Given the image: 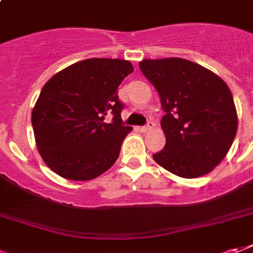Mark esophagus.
<instances>
[{
    "label": "esophagus",
    "mask_w": 253,
    "mask_h": 253,
    "mask_svg": "<svg viewBox=\"0 0 253 253\" xmlns=\"http://www.w3.org/2000/svg\"><path fill=\"white\" fill-rule=\"evenodd\" d=\"M155 124L152 123V121H149V123H147L145 125H143V126H140L139 130L140 132H148V130H151V129H154Z\"/></svg>",
    "instance_id": "obj_1"
}]
</instances>
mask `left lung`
Returning <instances> with one entry per match:
<instances>
[{
  "mask_svg": "<svg viewBox=\"0 0 253 253\" xmlns=\"http://www.w3.org/2000/svg\"><path fill=\"white\" fill-rule=\"evenodd\" d=\"M139 66L166 112L160 121L166 145L154 160L180 178L209 174L226 156L237 132L228 84L186 59H144Z\"/></svg>",
  "mask_w": 253,
  "mask_h": 253,
  "instance_id": "1",
  "label": "left lung"
}]
</instances>
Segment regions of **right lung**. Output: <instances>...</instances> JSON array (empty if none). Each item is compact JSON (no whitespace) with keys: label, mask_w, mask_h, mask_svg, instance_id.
Masks as SVG:
<instances>
[{"label":"right lung","mask_w":253,"mask_h":253,"mask_svg":"<svg viewBox=\"0 0 253 253\" xmlns=\"http://www.w3.org/2000/svg\"><path fill=\"white\" fill-rule=\"evenodd\" d=\"M133 71L123 59L81 60L44 84L32 110L36 145L44 163L70 180H90L108 171L132 130L121 119L119 86ZM112 117L110 125L104 123Z\"/></svg>","instance_id":"1"}]
</instances>
